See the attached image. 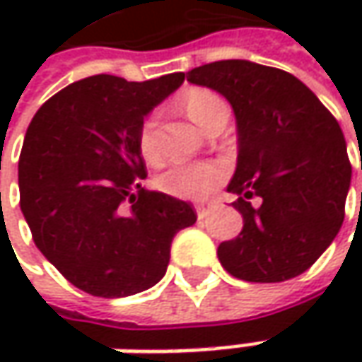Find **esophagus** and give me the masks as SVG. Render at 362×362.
Wrapping results in <instances>:
<instances>
[{"label": "esophagus", "instance_id": "1", "mask_svg": "<svg viewBox=\"0 0 362 362\" xmlns=\"http://www.w3.org/2000/svg\"><path fill=\"white\" fill-rule=\"evenodd\" d=\"M214 205L211 203H199V205H195V211H197V217L199 219H203V217L209 214V209H211Z\"/></svg>", "mask_w": 362, "mask_h": 362}]
</instances>
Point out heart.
<instances>
[{"label":"heart","mask_w":362,"mask_h":362,"mask_svg":"<svg viewBox=\"0 0 362 362\" xmlns=\"http://www.w3.org/2000/svg\"><path fill=\"white\" fill-rule=\"evenodd\" d=\"M223 105V100L216 92L195 88L185 96V108L189 117L195 120L199 127L205 117L216 108ZM139 148L141 155L148 163H157L160 157L159 132H157V115L146 117L141 132H139ZM226 179V167L211 160H199V163H177L171 165L165 173L159 177V189L167 195H173L179 199H203L207 193Z\"/></svg>","instance_id":"heart-1"}]
</instances>
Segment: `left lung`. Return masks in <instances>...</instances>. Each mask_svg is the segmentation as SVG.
I'll use <instances>...</instances> for the list:
<instances>
[{
	"label": "left lung",
	"mask_w": 362,
	"mask_h": 362,
	"mask_svg": "<svg viewBox=\"0 0 362 362\" xmlns=\"http://www.w3.org/2000/svg\"><path fill=\"white\" fill-rule=\"evenodd\" d=\"M187 80L228 98L238 122L240 235L217 257L245 282H284L306 272L332 243L344 219L351 163L344 134L298 78L247 60H219ZM257 197L259 206L250 199Z\"/></svg>",
	"instance_id": "8db88e82"
}]
</instances>
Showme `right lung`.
Returning a JSON list of instances; mask_svg holds the SVG:
<instances>
[{
  "label": "right lung",
  "mask_w": 362,
  "mask_h": 362,
  "mask_svg": "<svg viewBox=\"0 0 362 362\" xmlns=\"http://www.w3.org/2000/svg\"><path fill=\"white\" fill-rule=\"evenodd\" d=\"M183 80V72L145 82L84 78L46 100L28 127L21 214L49 264L92 296L122 298L157 284L175 233L197 221L191 203L141 187V127Z\"/></svg>",
  "instance_id": "1"
}]
</instances>
